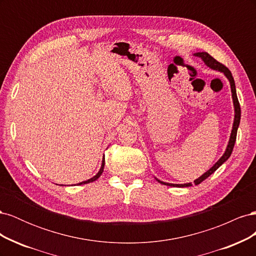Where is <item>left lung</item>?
<instances>
[{
    "label": "left lung",
    "instance_id": "1",
    "mask_svg": "<svg viewBox=\"0 0 256 256\" xmlns=\"http://www.w3.org/2000/svg\"><path fill=\"white\" fill-rule=\"evenodd\" d=\"M194 56H198V58H202V60L205 63L206 66H208L209 68L214 69V70H218L220 72H223L224 76H226V78L228 79L230 81V90H232V98H233V104H234V109H235V118H234V122H233V129H232V132H230V141H228V147L226 150V152L223 154V156L216 162L214 166H212V168H210L208 170L207 172H205L202 176L198 177V180H194V184H198L202 182L203 180H205L207 177L210 176L216 168H219L224 162H226L230 156L232 152H233V148H234V145H235V142H236V136H237V129H238V126H239V122H240V116H242V111H240V104H239V102H238V98H237V94H236V86H235V81H234V78L233 76H232V72H230V69L228 67L224 66L223 64L219 63L218 60H216L212 56H209V54L207 52H198V53H194ZM157 180V178H156ZM158 182L162 184H166V186H170V187H190V186H192L191 182H188V184H168V182H161L159 180H157Z\"/></svg>",
    "mask_w": 256,
    "mask_h": 256
}]
</instances>
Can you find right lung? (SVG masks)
<instances>
[{"mask_svg":"<svg viewBox=\"0 0 256 256\" xmlns=\"http://www.w3.org/2000/svg\"><path fill=\"white\" fill-rule=\"evenodd\" d=\"M104 159H102V168H100V170H99V172L94 176V177H92V178H90V180H85V182H80L79 184H88V182H95L96 180H98V178L100 177V175L102 174V172H104Z\"/></svg>","mask_w":256,"mask_h":256,"instance_id":"1","label":"right lung"}]
</instances>
